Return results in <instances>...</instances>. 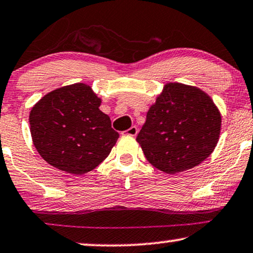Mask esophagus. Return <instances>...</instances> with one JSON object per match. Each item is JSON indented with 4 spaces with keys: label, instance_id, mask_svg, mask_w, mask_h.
Listing matches in <instances>:
<instances>
[{
    "label": "esophagus",
    "instance_id": "1",
    "mask_svg": "<svg viewBox=\"0 0 253 253\" xmlns=\"http://www.w3.org/2000/svg\"><path fill=\"white\" fill-rule=\"evenodd\" d=\"M126 133L130 134V136H137V133H138V129H137V126H131L130 129L126 130Z\"/></svg>",
    "mask_w": 253,
    "mask_h": 253
}]
</instances>
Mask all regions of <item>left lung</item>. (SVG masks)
I'll list each match as a JSON object with an SVG mask.
<instances>
[{
    "mask_svg": "<svg viewBox=\"0 0 253 253\" xmlns=\"http://www.w3.org/2000/svg\"><path fill=\"white\" fill-rule=\"evenodd\" d=\"M221 123V113L208 94L198 87L169 83L150 107L136 140L151 165L175 174L211 155Z\"/></svg>",
    "mask_w": 253,
    "mask_h": 253,
    "instance_id": "obj_1",
    "label": "left lung"
}]
</instances>
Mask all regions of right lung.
Instances as JSON below:
<instances>
[{
	"instance_id": "add662e5",
	"label": "right lung",
	"mask_w": 253,
	"mask_h": 253,
	"mask_svg": "<svg viewBox=\"0 0 253 253\" xmlns=\"http://www.w3.org/2000/svg\"><path fill=\"white\" fill-rule=\"evenodd\" d=\"M100 106L101 98L81 83L42 96L29 116L32 142L42 158L77 175L100 165L120 137Z\"/></svg>"
}]
</instances>
